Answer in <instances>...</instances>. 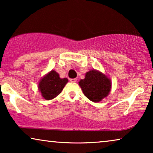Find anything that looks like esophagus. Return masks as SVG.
<instances>
[{"label": "esophagus", "mask_w": 153, "mask_h": 153, "mask_svg": "<svg viewBox=\"0 0 153 153\" xmlns=\"http://www.w3.org/2000/svg\"><path fill=\"white\" fill-rule=\"evenodd\" d=\"M70 81H71V82L75 83V82H76V79H70Z\"/></svg>", "instance_id": "obj_1"}]
</instances>
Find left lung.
<instances>
[{
  "label": "left lung",
  "mask_w": 153,
  "mask_h": 153,
  "mask_svg": "<svg viewBox=\"0 0 153 153\" xmlns=\"http://www.w3.org/2000/svg\"><path fill=\"white\" fill-rule=\"evenodd\" d=\"M83 94L93 102H100L107 97L111 90L110 78L97 70H91L85 73V78L79 82Z\"/></svg>",
  "instance_id": "8db88e82"
}]
</instances>
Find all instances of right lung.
<instances>
[{"label":"right lung","instance_id":"right-lung-1","mask_svg":"<svg viewBox=\"0 0 153 153\" xmlns=\"http://www.w3.org/2000/svg\"><path fill=\"white\" fill-rule=\"evenodd\" d=\"M68 82V79L60 78L59 74L52 70L39 80L38 90L44 99L53 100L61 93Z\"/></svg>","mask_w":153,"mask_h":153}]
</instances>
